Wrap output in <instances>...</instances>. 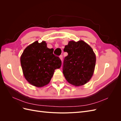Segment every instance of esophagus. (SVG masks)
<instances>
[{"mask_svg": "<svg viewBox=\"0 0 121 121\" xmlns=\"http://www.w3.org/2000/svg\"><path fill=\"white\" fill-rule=\"evenodd\" d=\"M60 60L62 61L63 60V56H62V55H60Z\"/></svg>", "mask_w": 121, "mask_h": 121, "instance_id": "esophagus-1", "label": "esophagus"}]
</instances>
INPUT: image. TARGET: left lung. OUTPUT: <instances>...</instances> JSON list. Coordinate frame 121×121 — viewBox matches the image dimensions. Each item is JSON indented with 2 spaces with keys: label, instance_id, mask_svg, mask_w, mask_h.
<instances>
[{
  "label": "left lung",
  "instance_id": "left-lung-1",
  "mask_svg": "<svg viewBox=\"0 0 121 121\" xmlns=\"http://www.w3.org/2000/svg\"><path fill=\"white\" fill-rule=\"evenodd\" d=\"M64 51L68 53L63 64V74L67 81L75 86L89 82L96 63V56L92 48L83 40L70 41Z\"/></svg>",
  "mask_w": 121,
  "mask_h": 121
}]
</instances>
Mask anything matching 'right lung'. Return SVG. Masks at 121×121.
<instances>
[{"label": "right lung", "mask_w": 121, "mask_h": 121, "mask_svg": "<svg viewBox=\"0 0 121 121\" xmlns=\"http://www.w3.org/2000/svg\"><path fill=\"white\" fill-rule=\"evenodd\" d=\"M53 52V49L48 48L44 41H36L24 50L21 64L25 79L31 85L37 87L47 85L55 69L60 68L61 61Z\"/></svg>", "instance_id": "right-lung-1"}]
</instances>
